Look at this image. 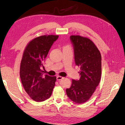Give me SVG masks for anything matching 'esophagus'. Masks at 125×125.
Masks as SVG:
<instances>
[{
    "instance_id": "34e87169",
    "label": "esophagus",
    "mask_w": 125,
    "mask_h": 125,
    "mask_svg": "<svg viewBox=\"0 0 125 125\" xmlns=\"http://www.w3.org/2000/svg\"><path fill=\"white\" fill-rule=\"evenodd\" d=\"M62 78H63L62 77H61V76H57V80L58 81L61 80Z\"/></svg>"
}]
</instances>
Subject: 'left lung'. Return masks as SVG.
Segmentation results:
<instances>
[{"mask_svg": "<svg viewBox=\"0 0 125 125\" xmlns=\"http://www.w3.org/2000/svg\"><path fill=\"white\" fill-rule=\"evenodd\" d=\"M75 65L80 68V78L72 80L67 89V96L75 103L81 104L90 99L99 85L101 77V55L95 45L87 37L71 35Z\"/></svg>", "mask_w": 125, "mask_h": 125, "instance_id": "8db88e82", "label": "left lung"}]
</instances>
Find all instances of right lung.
I'll return each instance as SVG.
<instances>
[{
  "mask_svg": "<svg viewBox=\"0 0 125 125\" xmlns=\"http://www.w3.org/2000/svg\"><path fill=\"white\" fill-rule=\"evenodd\" d=\"M58 35L40 36L26 46L21 59L20 76L25 92L32 100L43 102L49 99L55 85L56 77L44 74L43 63L51 46Z\"/></svg>",
  "mask_w": 125,
  "mask_h": 125,
  "instance_id": "1",
  "label": "right lung"
}]
</instances>
